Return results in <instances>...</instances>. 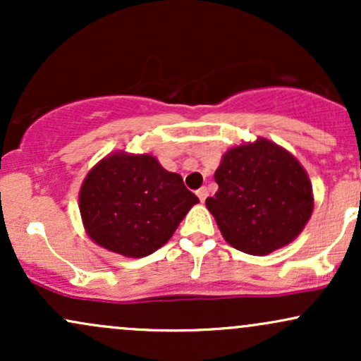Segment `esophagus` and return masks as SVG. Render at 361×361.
<instances>
[{
    "mask_svg": "<svg viewBox=\"0 0 361 361\" xmlns=\"http://www.w3.org/2000/svg\"><path fill=\"white\" fill-rule=\"evenodd\" d=\"M207 195H209V190L205 188V186H202L200 190H197V197L200 198V202H205V198H207Z\"/></svg>",
    "mask_w": 361,
    "mask_h": 361,
    "instance_id": "34e87169",
    "label": "esophagus"
}]
</instances>
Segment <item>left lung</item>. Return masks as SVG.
<instances>
[{
  "instance_id": "1",
  "label": "left lung",
  "mask_w": 361,
  "mask_h": 361,
  "mask_svg": "<svg viewBox=\"0 0 361 361\" xmlns=\"http://www.w3.org/2000/svg\"><path fill=\"white\" fill-rule=\"evenodd\" d=\"M215 197L205 200L227 243L264 256L287 246L312 215V185L287 149L258 137L222 156Z\"/></svg>"
}]
</instances>
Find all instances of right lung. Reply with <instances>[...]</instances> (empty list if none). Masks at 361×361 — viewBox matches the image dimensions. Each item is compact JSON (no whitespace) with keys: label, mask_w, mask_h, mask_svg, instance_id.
<instances>
[{"label":"right lung","mask_w":361,"mask_h":361,"mask_svg":"<svg viewBox=\"0 0 361 361\" xmlns=\"http://www.w3.org/2000/svg\"><path fill=\"white\" fill-rule=\"evenodd\" d=\"M195 204L178 173L151 154L118 151L103 157L80 190L86 234L98 246L127 258H142L164 246Z\"/></svg>","instance_id":"right-lung-1"}]
</instances>
